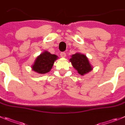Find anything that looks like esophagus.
<instances>
[{
	"instance_id": "34e87169",
	"label": "esophagus",
	"mask_w": 125,
	"mask_h": 125,
	"mask_svg": "<svg viewBox=\"0 0 125 125\" xmlns=\"http://www.w3.org/2000/svg\"><path fill=\"white\" fill-rule=\"evenodd\" d=\"M60 57H63V58H65L66 57V53L65 52H61L60 53Z\"/></svg>"
}]
</instances>
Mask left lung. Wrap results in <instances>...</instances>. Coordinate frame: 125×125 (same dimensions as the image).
Instances as JSON below:
<instances>
[{
  "label": "left lung",
  "mask_w": 125,
  "mask_h": 125,
  "mask_svg": "<svg viewBox=\"0 0 125 125\" xmlns=\"http://www.w3.org/2000/svg\"><path fill=\"white\" fill-rule=\"evenodd\" d=\"M70 62L72 63V66L77 70L78 73L81 76L87 74L93 69L88 58L85 55L79 52L72 55Z\"/></svg>",
  "instance_id": "1"
}]
</instances>
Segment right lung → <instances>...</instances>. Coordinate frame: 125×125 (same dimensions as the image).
<instances>
[{
	"mask_svg": "<svg viewBox=\"0 0 125 125\" xmlns=\"http://www.w3.org/2000/svg\"><path fill=\"white\" fill-rule=\"evenodd\" d=\"M58 56L51 54L48 51H45L37 57L33 65L31 66L32 70L39 74H45L52 69L55 61Z\"/></svg>",
	"mask_w": 125,
	"mask_h": 125,
	"instance_id": "1",
	"label": "right lung"
}]
</instances>
